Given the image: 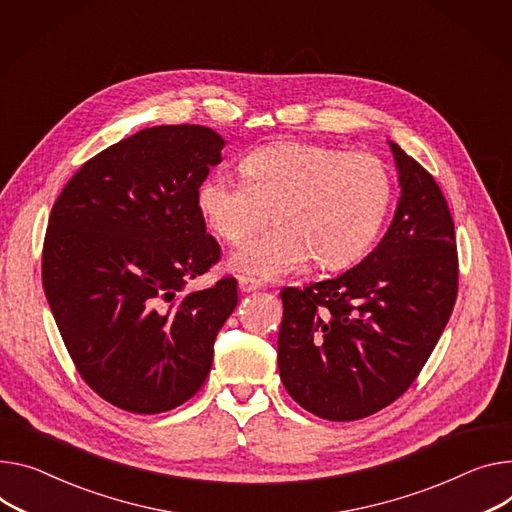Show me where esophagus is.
I'll return each instance as SVG.
<instances>
[{
	"label": "esophagus",
	"instance_id": "obj_1",
	"mask_svg": "<svg viewBox=\"0 0 512 512\" xmlns=\"http://www.w3.org/2000/svg\"><path fill=\"white\" fill-rule=\"evenodd\" d=\"M238 285H240V291H244V293H252V291H256V289H260V287H262V285H260V281L250 279V277H240Z\"/></svg>",
	"mask_w": 512,
	"mask_h": 512
}]
</instances>
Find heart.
<instances>
[{"instance_id": "obj_1", "label": "heart", "mask_w": 512, "mask_h": 512, "mask_svg": "<svg viewBox=\"0 0 512 512\" xmlns=\"http://www.w3.org/2000/svg\"><path fill=\"white\" fill-rule=\"evenodd\" d=\"M240 172L207 176L196 188L211 231L240 244L266 223H277L229 256L238 274L279 279L313 258L324 270L361 260L387 219L393 184L379 157L320 143H272L250 151Z\"/></svg>"}]
</instances>
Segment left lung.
<instances>
[{
  "label": "left lung",
  "instance_id": "obj_1",
  "mask_svg": "<svg viewBox=\"0 0 512 512\" xmlns=\"http://www.w3.org/2000/svg\"><path fill=\"white\" fill-rule=\"evenodd\" d=\"M387 143L402 190L383 240L338 277L281 291V381L301 408L334 422L371 416L402 396L457 297L445 196L398 143Z\"/></svg>",
  "mask_w": 512,
  "mask_h": 512
}]
</instances>
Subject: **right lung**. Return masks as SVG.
<instances>
[{
	"mask_svg": "<svg viewBox=\"0 0 512 512\" xmlns=\"http://www.w3.org/2000/svg\"><path fill=\"white\" fill-rule=\"evenodd\" d=\"M225 139L160 125L110 145L67 182L43 248V287L84 381L135 414L174 410L211 371L238 281L184 293L221 256L196 188Z\"/></svg>",
	"mask_w": 512,
	"mask_h": 512,
	"instance_id": "right-lung-1",
	"label": "right lung"
}]
</instances>
